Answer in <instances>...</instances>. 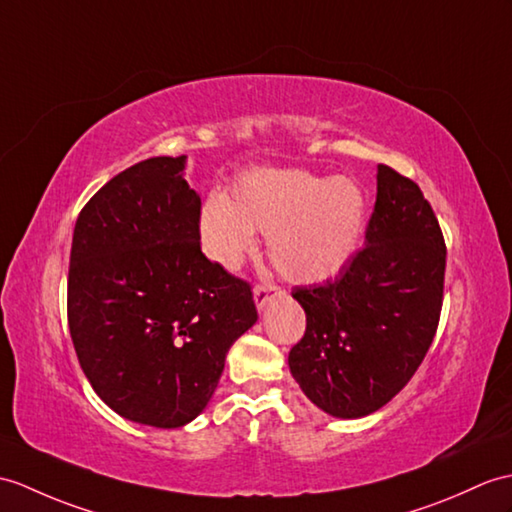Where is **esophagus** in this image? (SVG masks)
I'll use <instances>...</instances> for the list:
<instances>
[{
    "instance_id": "34e87169",
    "label": "esophagus",
    "mask_w": 512,
    "mask_h": 512,
    "mask_svg": "<svg viewBox=\"0 0 512 512\" xmlns=\"http://www.w3.org/2000/svg\"><path fill=\"white\" fill-rule=\"evenodd\" d=\"M253 296H255L257 310L261 312L272 299H277V296H283V290L279 288V285H275V283H261V285H257V288H255Z\"/></svg>"
}]
</instances>
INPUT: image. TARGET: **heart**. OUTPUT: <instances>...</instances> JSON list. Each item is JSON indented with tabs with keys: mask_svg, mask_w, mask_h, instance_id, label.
Returning a JSON list of instances; mask_svg holds the SVG:
<instances>
[{
	"mask_svg": "<svg viewBox=\"0 0 512 512\" xmlns=\"http://www.w3.org/2000/svg\"><path fill=\"white\" fill-rule=\"evenodd\" d=\"M366 196L347 176L305 170H253L231 200L211 196L200 209L202 251L233 270L268 235V255L292 283H320L349 264L366 229Z\"/></svg>",
	"mask_w": 512,
	"mask_h": 512,
	"instance_id": "heart-1",
	"label": "heart"
}]
</instances>
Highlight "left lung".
Listing matches in <instances>:
<instances>
[{"instance_id": "1", "label": "left lung", "mask_w": 512, "mask_h": 512, "mask_svg": "<svg viewBox=\"0 0 512 512\" xmlns=\"http://www.w3.org/2000/svg\"><path fill=\"white\" fill-rule=\"evenodd\" d=\"M445 257L419 185L377 165L362 251L336 279L292 292L307 327L288 364L314 406L336 419H360L410 382L441 318Z\"/></svg>"}]
</instances>
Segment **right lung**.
I'll use <instances>...</instances> for the list:
<instances>
[{
  "instance_id": "obj_1",
  "label": "right lung",
  "mask_w": 512,
  "mask_h": 512,
  "mask_svg": "<svg viewBox=\"0 0 512 512\" xmlns=\"http://www.w3.org/2000/svg\"><path fill=\"white\" fill-rule=\"evenodd\" d=\"M187 157L113 176L80 211L67 318L98 397L141 425L183 427L207 408L231 344L257 323L251 285L200 251Z\"/></svg>"
}]
</instances>
